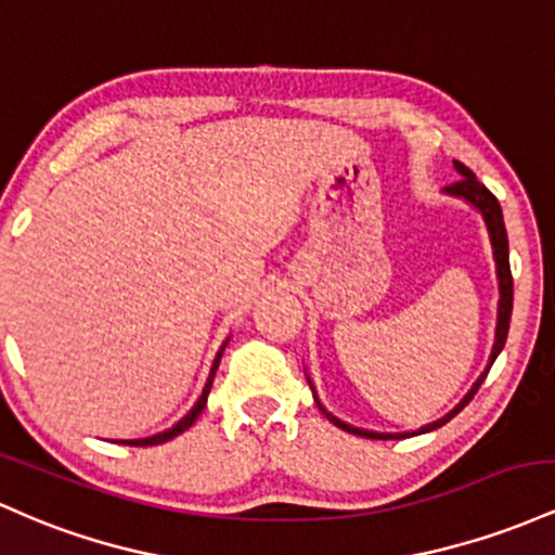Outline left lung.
Listing matches in <instances>:
<instances>
[{
	"label": "left lung",
	"mask_w": 555,
	"mask_h": 555,
	"mask_svg": "<svg viewBox=\"0 0 555 555\" xmlns=\"http://www.w3.org/2000/svg\"><path fill=\"white\" fill-rule=\"evenodd\" d=\"M459 170V178L456 183L446 185L448 194L453 196H462L466 198L469 204H475V207L482 211L485 217V225H488V233H490V244H493V257H495V272H498V288H501V301H498V325H495V344H493V353H490V364L488 370H485V375L490 372V366H493V361L498 353H501V348L506 346V335H508V322H512V307H514V278H512V267H508V238H506V225H503V211H501V204H498V198L490 194L488 189H485L482 183H479L475 172L469 170V167L462 165V162H453ZM485 375L477 379L475 388L469 390V393L464 396V401L459 403L456 409H453L451 414H446L443 420L433 422V425L422 427L420 433H429V429H438L443 427L446 422H451L453 416H456L466 403L475 398V393L479 390V385H482ZM311 385V383H309ZM317 398V396H314ZM317 406H320V412L327 416L330 422H333L335 427L346 429V433H353L359 435V438H372V440H398V438H409V433H370V429H359V427H351L346 425V422H340L338 416H333L327 412L325 406H322L320 401H317ZM420 433H412V435H420Z\"/></svg>",
	"instance_id": "1"
}]
</instances>
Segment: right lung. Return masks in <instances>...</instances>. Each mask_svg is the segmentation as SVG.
Returning <instances> with one entry per match:
<instances>
[{
	"mask_svg": "<svg viewBox=\"0 0 555 555\" xmlns=\"http://www.w3.org/2000/svg\"><path fill=\"white\" fill-rule=\"evenodd\" d=\"M222 348H225V346H222ZM220 357H222V351L217 353L215 364H211L209 379H207V385H204V390H202V398H198V401H196V406L191 409V412L185 414L183 420H180L176 427H172V429H165V433H159V435H152V438H143V440H120V443H126V446H159V443H167V440H172V438H176V435L185 433V429H189V427L194 425V422L198 420V414L204 412V406H207V396H209V388H211V379H215L217 364H220Z\"/></svg>",
	"mask_w": 555,
	"mask_h": 555,
	"instance_id": "1",
	"label": "right lung"
}]
</instances>
